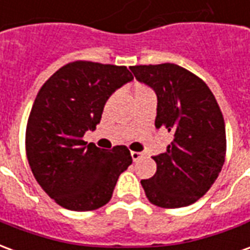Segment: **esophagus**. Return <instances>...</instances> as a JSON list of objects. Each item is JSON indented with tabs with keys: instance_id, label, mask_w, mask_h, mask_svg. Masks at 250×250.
Returning a JSON list of instances; mask_svg holds the SVG:
<instances>
[{
	"instance_id": "esophagus-1",
	"label": "esophagus",
	"mask_w": 250,
	"mask_h": 250,
	"mask_svg": "<svg viewBox=\"0 0 250 250\" xmlns=\"http://www.w3.org/2000/svg\"><path fill=\"white\" fill-rule=\"evenodd\" d=\"M131 158H132V161L136 162V161H139L142 158V152H138V151H131Z\"/></svg>"
}]
</instances>
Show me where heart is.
Wrapping results in <instances>:
<instances>
[{
	"label": "heart",
	"mask_w": 250,
	"mask_h": 250,
	"mask_svg": "<svg viewBox=\"0 0 250 250\" xmlns=\"http://www.w3.org/2000/svg\"><path fill=\"white\" fill-rule=\"evenodd\" d=\"M146 92H151V91L147 87H145V85H142V84H135V87H134V96H138V95H142V93Z\"/></svg>",
	"instance_id": "heart-1"
}]
</instances>
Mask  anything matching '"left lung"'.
I'll return each mask as SVG.
<instances>
[{
	"mask_svg": "<svg viewBox=\"0 0 250 250\" xmlns=\"http://www.w3.org/2000/svg\"><path fill=\"white\" fill-rule=\"evenodd\" d=\"M130 69L157 95L155 127L174 135L167 150L152 157L157 173L142 179V186L157 206H188L211 188L225 162L222 112L209 87L182 66L165 62Z\"/></svg>",
	"mask_w": 250,
	"mask_h": 250,
	"instance_id": "obj_1",
	"label": "left lung"
}]
</instances>
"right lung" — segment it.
<instances>
[{"instance_id":"add662e5","label":"right lung","mask_w":250,"mask_h":250,"mask_svg":"<svg viewBox=\"0 0 250 250\" xmlns=\"http://www.w3.org/2000/svg\"><path fill=\"white\" fill-rule=\"evenodd\" d=\"M132 79L125 66L75 62L55 72L37 93L26 125V157L36 181L62 208L104 206L132 163L125 146L107 151L83 141L100 123L109 96Z\"/></svg>"}]
</instances>
